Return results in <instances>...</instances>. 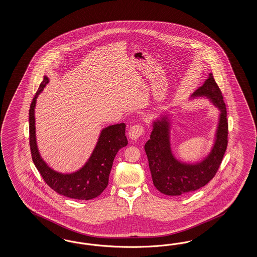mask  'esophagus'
<instances>
[{"label":"esophagus","mask_w":257,"mask_h":257,"mask_svg":"<svg viewBox=\"0 0 257 257\" xmlns=\"http://www.w3.org/2000/svg\"><path fill=\"white\" fill-rule=\"evenodd\" d=\"M145 133V128L142 124L133 125L132 127L129 130V138L131 140H138L140 137L144 136Z\"/></svg>","instance_id":"obj_1"}]
</instances>
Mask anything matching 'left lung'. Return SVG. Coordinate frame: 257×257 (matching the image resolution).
Masks as SVG:
<instances>
[{
  "label": "left lung",
  "mask_w": 257,
  "mask_h": 257,
  "mask_svg": "<svg viewBox=\"0 0 257 257\" xmlns=\"http://www.w3.org/2000/svg\"><path fill=\"white\" fill-rule=\"evenodd\" d=\"M193 95L209 97L221 112L216 142L210 155L201 163H181L171 154L168 121L155 122L144 149L154 185L165 195L179 196L204 187L218 172L227 149L228 119L225 102L213 73H209L203 85Z\"/></svg>",
  "instance_id": "8db88e82"
}]
</instances>
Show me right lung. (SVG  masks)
<instances>
[{
  "instance_id": "obj_1",
  "label": "right lung",
  "mask_w": 257,
  "mask_h": 257,
  "mask_svg": "<svg viewBox=\"0 0 257 257\" xmlns=\"http://www.w3.org/2000/svg\"><path fill=\"white\" fill-rule=\"evenodd\" d=\"M48 82L49 79L44 76L29 109V144L33 162L47 185L58 194L86 201L96 198L108 185L109 174L118 150L128 144L125 136L126 125L119 123L104 128L92 156L80 171L70 174L56 172L42 160L36 143L34 115L36 101Z\"/></svg>"
}]
</instances>
